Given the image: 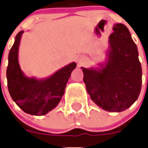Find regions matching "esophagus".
Listing matches in <instances>:
<instances>
[{
	"mask_svg": "<svg viewBox=\"0 0 148 148\" xmlns=\"http://www.w3.org/2000/svg\"><path fill=\"white\" fill-rule=\"evenodd\" d=\"M85 61H86V60H85L84 57H80V58H78V59H77V62L79 64H84Z\"/></svg>",
	"mask_w": 148,
	"mask_h": 148,
	"instance_id": "obj_1",
	"label": "esophagus"
}]
</instances>
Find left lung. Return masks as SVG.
<instances>
[{
  "instance_id": "left-lung-1",
  "label": "left lung",
  "mask_w": 148,
  "mask_h": 148,
  "mask_svg": "<svg viewBox=\"0 0 148 148\" xmlns=\"http://www.w3.org/2000/svg\"><path fill=\"white\" fill-rule=\"evenodd\" d=\"M109 37L106 60L98 68H81L86 91L99 107L119 112L129 108L140 94L142 70L138 48L128 29L116 23Z\"/></svg>"
}]
</instances>
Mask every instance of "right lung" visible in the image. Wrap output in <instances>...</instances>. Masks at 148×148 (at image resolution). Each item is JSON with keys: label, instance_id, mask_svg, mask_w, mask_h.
<instances>
[{"label": "right lung", "instance_id": "obj_1", "mask_svg": "<svg viewBox=\"0 0 148 148\" xmlns=\"http://www.w3.org/2000/svg\"><path fill=\"white\" fill-rule=\"evenodd\" d=\"M23 31H20L8 55L7 79L10 95L26 113L44 116L61 101L71 72L76 63L71 62L43 79L26 76L19 64L18 51Z\"/></svg>", "mask_w": 148, "mask_h": 148}]
</instances>
